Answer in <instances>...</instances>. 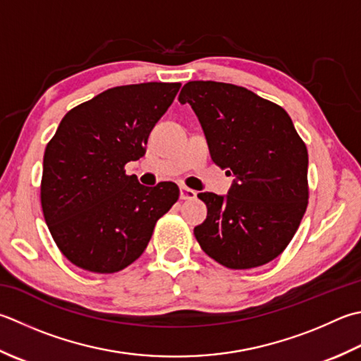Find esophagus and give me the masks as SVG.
<instances>
[{"instance_id":"obj_1","label":"esophagus","mask_w":361,"mask_h":361,"mask_svg":"<svg viewBox=\"0 0 361 361\" xmlns=\"http://www.w3.org/2000/svg\"><path fill=\"white\" fill-rule=\"evenodd\" d=\"M197 197V192L186 186H180V200H192Z\"/></svg>"}]
</instances>
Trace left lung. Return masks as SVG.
Returning <instances> with one entry per match:
<instances>
[{"label":"left lung","instance_id":"obj_1","mask_svg":"<svg viewBox=\"0 0 361 361\" xmlns=\"http://www.w3.org/2000/svg\"><path fill=\"white\" fill-rule=\"evenodd\" d=\"M178 102L200 120L211 159L235 181L227 197L202 192L208 216L194 228L208 257L252 269L291 243L308 204V152L281 106L235 84L189 81Z\"/></svg>","mask_w":361,"mask_h":361}]
</instances>
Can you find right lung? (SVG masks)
<instances>
[{"label": "right lung", "instance_id": "add662e5", "mask_svg": "<svg viewBox=\"0 0 361 361\" xmlns=\"http://www.w3.org/2000/svg\"><path fill=\"white\" fill-rule=\"evenodd\" d=\"M180 82H142L102 92L70 109L44 154L40 203L56 245L70 263L114 274L142 255L158 219L178 200L175 183L154 188L126 175L144 157L153 126Z\"/></svg>", "mask_w": 361, "mask_h": 361}]
</instances>
